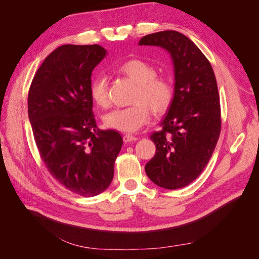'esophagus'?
I'll list each match as a JSON object with an SVG mask.
<instances>
[{
    "label": "esophagus",
    "mask_w": 259,
    "mask_h": 259,
    "mask_svg": "<svg viewBox=\"0 0 259 259\" xmlns=\"http://www.w3.org/2000/svg\"><path fill=\"white\" fill-rule=\"evenodd\" d=\"M137 139H138V137L133 136L131 134H126V135L123 136V140H124L125 144H128V143H132V142H136Z\"/></svg>",
    "instance_id": "esophagus-1"
}]
</instances>
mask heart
<instances>
[{"label":"heart","instance_id":"1","mask_svg":"<svg viewBox=\"0 0 259 259\" xmlns=\"http://www.w3.org/2000/svg\"><path fill=\"white\" fill-rule=\"evenodd\" d=\"M116 72L137 84L132 105L117 108L104 116L105 126L123 133H135L155 115L165 113L174 98V86L167 76L156 74L155 67L145 59L132 58L116 67ZM90 95L94 104L106 108L109 105L108 80L103 74L93 77Z\"/></svg>","mask_w":259,"mask_h":259}]
</instances>
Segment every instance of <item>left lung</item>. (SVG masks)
Returning <instances> with one entry per match:
<instances>
[{"instance_id": "obj_1", "label": "left lung", "mask_w": 259, "mask_h": 259, "mask_svg": "<svg viewBox=\"0 0 259 259\" xmlns=\"http://www.w3.org/2000/svg\"><path fill=\"white\" fill-rule=\"evenodd\" d=\"M139 45L161 46L174 61L175 91L161 131L150 136L155 154L145 170L159 187L191 184L208 163L222 130L216 77L210 62L189 37L174 30L148 34Z\"/></svg>"}]
</instances>
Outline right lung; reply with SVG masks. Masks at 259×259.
<instances>
[{"mask_svg":"<svg viewBox=\"0 0 259 259\" xmlns=\"http://www.w3.org/2000/svg\"><path fill=\"white\" fill-rule=\"evenodd\" d=\"M106 53L97 44L59 46L37 69L28 94L38 154L60 185L82 197L111 184L123 145L116 131L97 128L93 113L91 76Z\"/></svg>","mask_w":259,"mask_h":259,"instance_id":"right-lung-1","label":"right lung"}]
</instances>
